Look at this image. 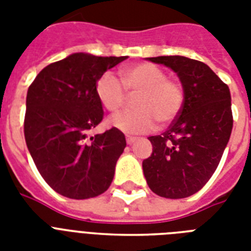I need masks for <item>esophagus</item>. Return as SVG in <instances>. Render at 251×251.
Here are the masks:
<instances>
[{"label": "esophagus", "instance_id": "obj_1", "mask_svg": "<svg viewBox=\"0 0 251 251\" xmlns=\"http://www.w3.org/2000/svg\"><path fill=\"white\" fill-rule=\"evenodd\" d=\"M135 141H137V138L135 137H126V143L129 146H131L133 143H135Z\"/></svg>", "mask_w": 251, "mask_h": 251}]
</instances>
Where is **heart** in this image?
I'll list each match as a JSON object with an SVG mask.
<instances>
[{
    "label": "heart",
    "instance_id": "b5f03b06",
    "mask_svg": "<svg viewBox=\"0 0 251 251\" xmlns=\"http://www.w3.org/2000/svg\"><path fill=\"white\" fill-rule=\"evenodd\" d=\"M120 74L121 80L112 73H104L95 84L99 101L110 113L121 109L126 92L137 94L134 110L110 118L113 127L126 134H142L152 130L156 121L165 125L177 118L185 102V91L178 80L168 78L163 69L147 62L125 66Z\"/></svg>",
    "mask_w": 251,
    "mask_h": 251
}]
</instances>
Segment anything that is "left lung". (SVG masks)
<instances>
[{"instance_id": "obj_1", "label": "left lung", "mask_w": 251, "mask_h": 251, "mask_svg": "<svg viewBox=\"0 0 251 251\" xmlns=\"http://www.w3.org/2000/svg\"><path fill=\"white\" fill-rule=\"evenodd\" d=\"M149 61L177 73L185 102L167 131L149 137L152 153L143 160V173L155 194L186 198L206 185L228 145L233 127L229 88L201 61L182 56Z\"/></svg>"}]
</instances>
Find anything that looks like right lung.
<instances>
[{
    "instance_id": "obj_1",
    "label": "right lung",
    "mask_w": 251,
    "mask_h": 251,
    "mask_svg": "<svg viewBox=\"0 0 251 251\" xmlns=\"http://www.w3.org/2000/svg\"><path fill=\"white\" fill-rule=\"evenodd\" d=\"M126 58L73 53L43 69L28 87L27 149L41 177L58 194L94 198L112 183L125 135L116 127L90 138L88 133L104 118L96 80Z\"/></svg>"
}]
</instances>
